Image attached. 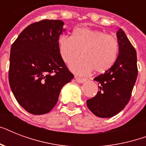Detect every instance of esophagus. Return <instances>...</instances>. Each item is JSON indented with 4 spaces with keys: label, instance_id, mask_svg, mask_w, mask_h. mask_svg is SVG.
Wrapping results in <instances>:
<instances>
[{
    "label": "esophagus",
    "instance_id": "34e87169",
    "mask_svg": "<svg viewBox=\"0 0 146 146\" xmlns=\"http://www.w3.org/2000/svg\"><path fill=\"white\" fill-rule=\"evenodd\" d=\"M76 81L78 82V83H83L86 81V79H84V78H80V77H75Z\"/></svg>",
    "mask_w": 146,
    "mask_h": 146
}]
</instances>
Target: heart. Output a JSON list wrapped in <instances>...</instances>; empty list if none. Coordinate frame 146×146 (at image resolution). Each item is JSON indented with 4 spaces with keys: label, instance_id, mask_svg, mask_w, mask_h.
Returning <instances> with one entry per match:
<instances>
[{
    "label": "heart",
    "instance_id": "b5f03b06",
    "mask_svg": "<svg viewBox=\"0 0 146 146\" xmlns=\"http://www.w3.org/2000/svg\"><path fill=\"white\" fill-rule=\"evenodd\" d=\"M57 47L62 60L78 75H86L95 70L104 73L111 68L117 57L119 44L113 35L85 27L76 28L72 37L60 35ZM82 53H81V52Z\"/></svg>",
    "mask_w": 146,
    "mask_h": 146
}]
</instances>
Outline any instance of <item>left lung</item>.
Segmentation results:
<instances>
[{
    "mask_svg": "<svg viewBox=\"0 0 146 146\" xmlns=\"http://www.w3.org/2000/svg\"><path fill=\"white\" fill-rule=\"evenodd\" d=\"M117 38L119 54L115 63L94 79L99 89L95 97L86 102L89 110L102 118L111 117L124 108L138 75L136 51L122 29L117 31Z\"/></svg>",
    "mask_w": 146,
    "mask_h": 146,
    "instance_id": "obj_1",
    "label": "left lung"
}]
</instances>
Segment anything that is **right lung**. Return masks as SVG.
Masks as SVG:
<instances>
[{
	"instance_id": "add662e5",
	"label": "right lung",
	"mask_w": 146,
	"mask_h": 146,
	"mask_svg": "<svg viewBox=\"0 0 146 146\" xmlns=\"http://www.w3.org/2000/svg\"><path fill=\"white\" fill-rule=\"evenodd\" d=\"M64 25L59 19L34 23L19 34L10 48V89L18 103L32 114L50 111L63 86L73 78L57 47Z\"/></svg>"
}]
</instances>
